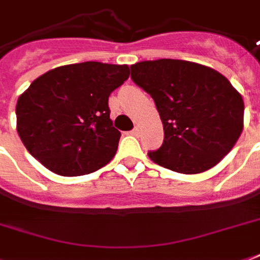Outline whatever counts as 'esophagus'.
<instances>
[{"label":"esophagus","instance_id":"esophagus-1","mask_svg":"<svg viewBox=\"0 0 260 260\" xmlns=\"http://www.w3.org/2000/svg\"><path fill=\"white\" fill-rule=\"evenodd\" d=\"M140 133H141V130H140L138 127H134L132 130V134L133 136H136V137H138V136H140Z\"/></svg>","mask_w":260,"mask_h":260}]
</instances>
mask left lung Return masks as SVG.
I'll use <instances>...</instances> for the list:
<instances>
[{"mask_svg": "<svg viewBox=\"0 0 260 260\" xmlns=\"http://www.w3.org/2000/svg\"><path fill=\"white\" fill-rule=\"evenodd\" d=\"M133 81L152 96L164 124V144L148 153L184 174L212 169L230 152L244 127L241 94L217 70L181 59L130 66Z\"/></svg>", "mask_w": 260, "mask_h": 260, "instance_id": "left-lung-1", "label": "left lung"}]
</instances>
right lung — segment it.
Listing matches in <instances>:
<instances>
[{
  "label": "right lung",
  "instance_id": "right-lung-1",
  "mask_svg": "<svg viewBox=\"0 0 260 260\" xmlns=\"http://www.w3.org/2000/svg\"><path fill=\"white\" fill-rule=\"evenodd\" d=\"M128 76L127 65L83 62L37 77L16 104V130L26 149L59 176L101 169L122 136L112 124L108 98Z\"/></svg>",
  "mask_w": 260,
  "mask_h": 260
}]
</instances>
